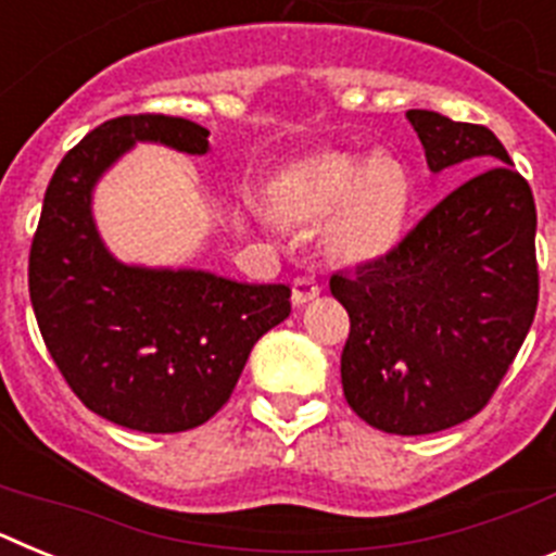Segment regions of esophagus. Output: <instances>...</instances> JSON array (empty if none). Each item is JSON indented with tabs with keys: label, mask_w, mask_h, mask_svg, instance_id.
<instances>
[{
	"label": "esophagus",
	"mask_w": 556,
	"mask_h": 556,
	"mask_svg": "<svg viewBox=\"0 0 556 556\" xmlns=\"http://www.w3.org/2000/svg\"><path fill=\"white\" fill-rule=\"evenodd\" d=\"M320 294V283L308 278V275H298L292 281V303L294 306H303V303L314 301Z\"/></svg>",
	"instance_id": "esophagus-1"
}]
</instances>
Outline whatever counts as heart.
Returning a JSON list of instances; mask_svg holds the SVG:
<instances>
[{"mask_svg":"<svg viewBox=\"0 0 556 556\" xmlns=\"http://www.w3.org/2000/svg\"><path fill=\"white\" fill-rule=\"evenodd\" d=\"M328 242L351 262L387 253L406 214L404 169L392 159L320 155L294 166L278 186V211L289 219L320 223L331 217Z\"/></svg>","mask_w":556,"mask_h":556,"instance_id":"b5f03b06","label":"heart"}]
</instances>
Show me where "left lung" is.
I'll return each mask as SVG.
<instances>
[{
  "label": "left lung",
  "mask_w": 556,
  "mask_h": 556,
  "mask_svg": "<svg viewBox=\"0 0 556 556\" xmlns=\"http://www.w3.org/2000/svg\"><path fill=\"white\" fill-rule=\"evenodd\" d=\"M431 172L468 164L387 255L331 275L351 317L345 401L387 434H434L481 412L538 312V211L523 175L484 125L409 111Z\"/></svg>",
  "instance_id": "8db88e82"
}]
</instances>
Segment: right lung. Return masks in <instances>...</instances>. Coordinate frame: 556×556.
<instances>
[{"instance_id":"obj_1","label":"right lung","mask_w":556,"mask_h":556,"mask_svg":"<svg viewBox=\"0 0 556 556\" xmlns=\"http://www.w3.org/2000/svg\"><path fill=\"white\" fill-rule=\"evenodd\" d=\"M136 141L205 155L198 122L136 113L102 122L63 155L29 248V301L43 345L94 415L144 434L203 426L228 404L250 351L292 312L287 283L116 262L91 191Z\"/></svg>"}]
</instances>
